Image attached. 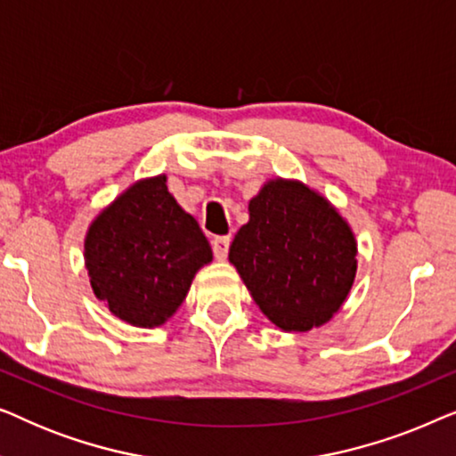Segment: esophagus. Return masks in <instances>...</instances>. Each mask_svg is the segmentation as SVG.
<instances>
[{
    "instance_id": "obj_1",
    "label": "esophagus",
    "mask_w": 456,
    "mask_h": 456,
    "mask_svg": "<svg viewBox=\"0 0 456 456\" xmlns=\"http://www.w3.org/2000/svg\"><path fill=\"white\" fill-rule=\"evenodd\" d=\"M211 247H214L216 259H226L230 248V236H216V239L211 240Z\"/></svg>"
}]
</instances>
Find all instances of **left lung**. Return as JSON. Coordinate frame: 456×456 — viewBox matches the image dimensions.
<instances>
[{
  "label": "left lung",
  "instance_id": "8db88e82",
  "mask_svg": "<svg viewBox=\"0 0 456 456\" xmlns=\"http://www.w3.org/2000/svg\"><path fill=\"white\" fill-rule=\"evenodd\" d=\"M264 315L284 332L332 320L357 273V240L338 209L298 180H267L228 253Z\"/></svg>",
  "mask_w": 456,
  "mask_h": 456
}]
</instances>
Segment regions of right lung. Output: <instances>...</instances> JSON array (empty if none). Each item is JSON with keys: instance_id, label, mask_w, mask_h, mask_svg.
Returning a JSON list of instances; mask_svg holds the SVG:
<instances>
[{"instance_id": "1", "label": "right lung", "mask_w": 456, "mask_h": 456, "mask_svg": "<svg viewBox=\"0 0 456 456\" xmlns=\"http://www.w3.org/2000/svg\"><path fill=\"white\" fill-rule=\"evenodd\" d=\"M211 259L208 239L170 195L164 174L128 186L91 222L85 239L93 292L136 328L170 320Z\"/></svg>"}]
</instances>
